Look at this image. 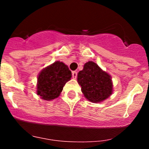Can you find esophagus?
Listing matches in <instances>:
<instances>
[{"label": "esophagus", "instance_id": "34e87169", "mask_svg": "<svg viewBox=\"0 0 149 149\" xmlns=\"http://www.w3.org/2000/svg\"><path fill=\"white\" fill-rule=\"evenodd\" d=\"M77 75H78L77 71H73V72H72V76H73V79H76V78L77 77Z\"/></svg>", "mask_w": 149, "mask_h": 149}]
</instances>
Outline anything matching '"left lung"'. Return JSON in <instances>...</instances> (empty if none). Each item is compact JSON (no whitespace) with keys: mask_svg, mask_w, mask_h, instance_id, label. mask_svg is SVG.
<instances>
[{"mask_svg":"<svg viewBox=\"0 0 149 149\" xmlns=\"http://www.w3.org/2000/svg\"><path fill=\"white\" fill-rule=\"evenodd\" d=\"M77 80L84 97L91 102H102L112 94L111 76L93 61L85 63L78 73Z\"/></svg>","mask_w":149,"mask_h":149,"instance_id":"1","label":"left lung"}]
</instances>
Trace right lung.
<instances>
[{"instance_id":"obj_1","label":"right lung","mask_w":149,"mask_h":149,"mask_svg":"<svg viewBox=\"0 0 149 149\" xmlns=\"http://www.w3.org/2000/svg\"><path fill=\"white\" fill-rule=\"evenodd\" d=\"M72 76L71 71L63 63L56 61L43 69L37 79V95L42 100H54L59 97L66 82Z\"/></svg>"}]
</instances>
